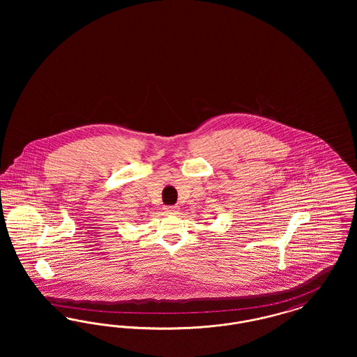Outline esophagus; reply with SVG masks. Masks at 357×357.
I'll return each instance as SVG.
<instances>
[{
    "mask_svg": "<svg viewBox=\"0 0 357 357\" xmlns=\"http://www.w3.org/2000/svg\"><path fill=\"white\" fill-rule=\"evenodd\" d=\"M176 210H178V208H176L175 206H169V207H166V208H165V211H166L167 214H175V213H176Z\"/></svg>",
    "mask_w": 357,
    "mask_h": 357,
    "instance_id": "1",
    "label": "esophagus"
}]
</instances>
